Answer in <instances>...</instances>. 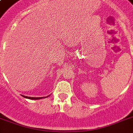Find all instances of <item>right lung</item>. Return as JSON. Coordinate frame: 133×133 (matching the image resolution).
<instances>
[{
  "label": "right lung",
  "mask_w": 133,
  "mask_h": 133,
  "mask_svg": "<svg viewBox=\"0 0 133 133\" xmlns=\"http://www.w3.org/2000/svg\"><path fill=\"white\" fill-rule=\"evenodd\" d=\"M22 97H23L24 98H26V99H33V100H37V99H43V98H46V97H48L49 96H47V97H27V96H24V95H22Z\"/></svg>",
  "instance_id": "add662e5"
}]
</instances>
